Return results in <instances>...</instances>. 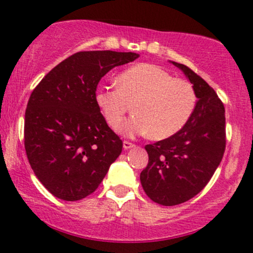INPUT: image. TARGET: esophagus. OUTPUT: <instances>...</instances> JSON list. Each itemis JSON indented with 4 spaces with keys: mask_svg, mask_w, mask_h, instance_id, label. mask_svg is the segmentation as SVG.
I'll return each mask as SVG.
<instances>
[{
    "mask_svg": "<svg viewBox=\"0 0 253 253\" xmlns=\"http://www.w3.org/2000/svg\"><path fill=\"white\" fill-rule=\"evenodd\" d=\"M133 146H134V144L133 143H130V141H128V140H124V149L125 150H128Z\"/></svg>",
    "mask_w": 253,
    "mask_h": 253,
    "instance_id": "34e87169",
    "label": "esophagus"
}]
</instances>
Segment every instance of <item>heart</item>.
<instances>
[{
	"mask_svg": "<svg viewBox=\"0 0 253 253\" xmlns=\"http://www.w3.org/2000/svg\"><path fill=\"white\" fill-rule=\"evenodd\" d=\"M118 88L97 89V106L110 127H117L132 106L134 113L120 126L126 134H147L163 140L187 125L196 106V92L190 82L152 64H138L121 72Z\"/></svg>",
	"mask_w": 253,
	"mask_h": 253,
	"instance_id": "1",
	"label": "heart"
}]
</instances>
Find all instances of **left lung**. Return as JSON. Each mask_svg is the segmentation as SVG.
<instances>
[{"label":"left lung","instance_id":"8db88e82","mask_svg":"<svg viewBox=\"0 0 253 253\" xmlns=\"http://www.w3.org/2000/svg\"><path fill=\"white\" fill-rule=\"evenodd\" d=\"M172 64L189 78L197 102L178 133L145 146L149 163L140 173L141 185L153 202L163 206L179 205L197 195L214 175L226 149L222 101L190 68Z\"/></svg>","mask_w":253,"mask_h":253}]
</instances>
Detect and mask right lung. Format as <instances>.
<instances>
[{
    "instance_id": "add662e5",
    "label": "right lung",
    "mask_w": 253,
    "mask_h": 253,
    "mask_svg": "<svg viewBox=\"0 0 253 253\" xmlns=\"http://www.w3.org/2000/svg\"><path fill=\"white\" fill-rule=\"evenodd\" d=\"M138 57L133 52H77L32 91L25 113V150L52 195L65 201L84 199L120 156L123 140L107 125L95 95L107 72Z\"/></svg>"
}]
</instances>
